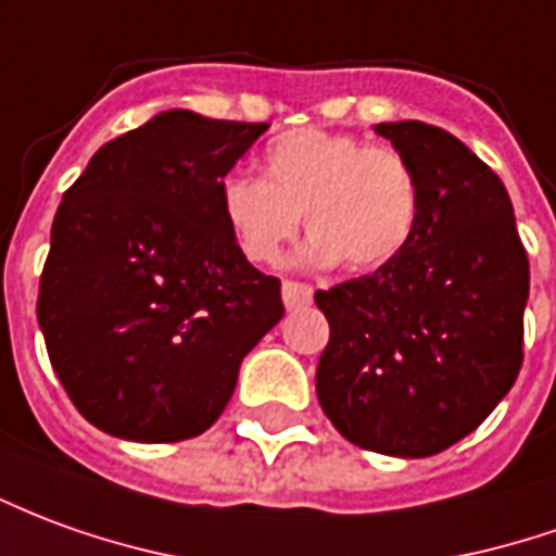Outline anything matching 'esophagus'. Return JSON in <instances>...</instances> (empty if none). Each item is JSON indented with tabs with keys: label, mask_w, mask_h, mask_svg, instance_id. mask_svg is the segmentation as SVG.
<instances>
[{
	"label": "esophagus",
	"mask_w": 556,
	"mask_h": 556,
	"mask_svg": "<svg viewBox=\"0 0 556 556\" xmlns=\"http://www.w3.org/2000/svg\"><path fill=\"white\" fill-rule=\"evenodd\" d=\"M282 304H286V309H301V306H309L313 304V286L286 279V282H282Z\"/></svg>",
	"instance_id": "esophagus-1"
}]
</instances>
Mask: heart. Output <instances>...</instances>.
<instances>
[{"label":"heart","mask_w":556,"mask_h":556,"mask_svg":"<svg viewBox=\"0 0 556 556\" xmlns=\"http://www.w3.org/2000/svg\"><path fill=\"white\" fill-rule=\"evenodd\" d=\"M262 162L265 177L231 170L219 184L223 223L252 265H274L301 219L313 231L304 247L309 265L376 270L413 240L421 189L394 147L291 129L267 143Z\"/></svg>","instance_id":"1"}]
</instances>
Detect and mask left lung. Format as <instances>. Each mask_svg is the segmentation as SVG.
<instances>
[{"instance_id": "left-lung-1", "label": "left lung", "mask_w": 556, "mask_h": 556, "mask_svg": "<svg viewBox=\"0 0 556 556\" xmlns=\"http://www.w3.org/2000/svg\"><path fill=\"white\" fill-rule=\"evenodd\" d=\"M376 135L413 165V240L370 277L316 291L331 325L316 394L367 452L430 457L464 440L515 386L530 262L503 180L467 143L418 119Z\"/></svg>"}]
</instances>
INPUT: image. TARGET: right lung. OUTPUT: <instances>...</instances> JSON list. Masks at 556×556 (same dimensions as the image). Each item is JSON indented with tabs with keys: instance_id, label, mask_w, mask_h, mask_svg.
I'll return each instance as SVG.
<instances>
[{
	"instance_id": "obj_1",
	"label": "right lung",
	"mask_w": 556,
	"mask_h": 556,
	"mask_svg": "<svg viewBox=\"0 0 556 556\" xmlns=\"http://www.w3.org/2000/svg\"><path fill=\"white\" fill-rule=\"evenodd\" d=\"M267 123L165 111L108 141L50 228L38 325L77 413L111 437L204 433L279 318V279L240 255L219 184Z\"/></svg>"
}]
</instances>
